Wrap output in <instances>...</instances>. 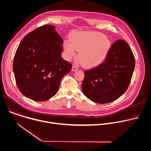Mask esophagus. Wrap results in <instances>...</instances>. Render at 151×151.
I'll return each instance as SVG.
<instances>
[{
    "mask_svg": "<svg viewBox=\"0 0 151 151\" xmlns=\"http://www.w3.org/2000/svg\"><path fill=\"white\" fill-rule=\"evenodd\" d=\"M78 69V67L76 65V64H74V65H73L72 69V70L73 71H76Z\"/></svg>",
    "mask_w": 151,
    "mask_h": 151,
    "instance_id": "obj_1",
    "label": "esophagus"
}]
</instances>
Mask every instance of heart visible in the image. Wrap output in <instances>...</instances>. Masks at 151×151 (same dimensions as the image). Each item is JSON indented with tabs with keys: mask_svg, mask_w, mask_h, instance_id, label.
Wrapping results in <instances>:
<instances>
[{
	"mask_svg": "<svg viewBox=\"0 0 151 151\" xmlns=\"http://www.w3.org/2000/svg\"><path fill=\"white\" fill-rule=\"evenodd\" d=\"M111 47V42L107 37L99 32H74L69 40L64 42V48L69 58L76 56L83 65L95 67L106 58Z\"/></svg>",
	"mask_w": 151,
	"mask_h": 151,
	"instance_id": "heart-1",
	"label": "heart"
}]
</instances>
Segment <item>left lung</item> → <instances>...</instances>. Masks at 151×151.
<instances>
[{
    "label": "left lung",
    "instance_id": "1",
    "mask_svg": "<svg viewBox=\"0 0 151 151\" xmlns=\"http://www.w3.org/2000/svg\"><path fill=\"white\" fill-rule=\"evenodd\" d=\"M135 67V58L127 43L119 39L111 45L104 61L85 71L83 94L97 103H108L128 89Z\"/></svg>",
    "mask_w": 151,
    "mask_h": 151
}]
</instances>
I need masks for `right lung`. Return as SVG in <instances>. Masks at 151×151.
Instances as JSON below:
<instances>
[{
	"instance_id": "obj_1",
	"label": "right lung",
	"mask_w": 151,
	"mask_h": 151,
	"mask_svg": "<svg viewBox=\"0 0 151 151\" xmlns=\"http://www.w3.org/2000/svg\"><path fill=\"white\" fill-rule=\"evenodd\" d=\"M55 27L44 25L28 33L14 58L17 87L24 96L34 101H46L55 96L61 79L72 68L61 56L63 40Z\"/></svg>"
}]
</instances>
